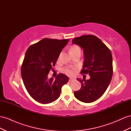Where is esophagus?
Wrapping results in <instances>:
<instances>
[{"mask_svg":"<svg viewBox=\"0 0 131 131\" xmlns=\"http://www.w3.org/2000/svg\"><path fill=\"white\" fill-rule=\"evenodd\" d=\"M74 80H75V79L73 78H69V82H73Z\"/></svg>","mask_w":131,"mask_h":131,"instance_id":"esophagus-1","label":"esophagus"}]
</instances>
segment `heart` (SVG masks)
<instances>
[{
    "mask_svg": "<svg viewBox=\"0 0 131 131\" xmlns=\"http://www.w3.org/2000/svg\"><path fill=\"white\" fill-rule=\"evenodd\" d=\"M70 52L72 53V54L73 55L77 52H80V49L79 47L78 46L74 45L70 47ZM59 58H60V56L59 57L58 59H59ZM64 72L66 74H68L69 75H73L74 74V68H72V67H67V68H64Z\"/></svg>",
    "mask_w": 131,
    "mask_h": 131,
    "instance_id": "b5f03b06",
    "label": "heart"
}]
</instances>
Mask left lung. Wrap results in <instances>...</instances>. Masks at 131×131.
I'll return each mask as SVG.
<instances>
[{
	"mask_svg": "<svg viewBox=\"0 0 131 131\" xmlns=\"http://www.w3.org/2000/svg\"><path fill=\"white\" fill-rule=\"evenodd\" d=\"M72 43L83 49L84 60L81 73L89 74L90 78L77 79L81 89L74 92L79 101L90 103L99 99L109 85L113 74L112 57L110 50L94 35H83L72 40Z\"/></svg>",
	"mask_w": 131,
	"mask_h": 131,
	"instance_id": "left-lung-1",
	"label": "left lung"
}]
</instances>
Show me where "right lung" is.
Wrapping results in <instances>:
<instances>
[{
    "instance_id": "obj_1",
    "label": "right lung",
    "mask_w": 131,
    "mask_h": 131,
    "mask_svg": "<svg viewBox=\"0 0 131 131\" xmlns=\"http://www.w3.org/2000/svg\"><path fill=\"white\" fill-rule=\"evenodd\" d=\"M69 40L43 38L28 48L21 66L24 85L35 100L46 104L60 96L61 88L69 78L60 73L54 79H48V74L54 66L62 49Z\"/></svg>"
}]
</instances>
